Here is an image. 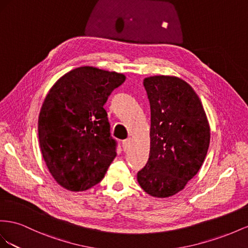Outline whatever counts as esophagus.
<instances>
[{
  "mask_svg": "<svg viewBox=\"0 0 248 248\" xmlns=\"http://www.w3.org/2000/svg\"><path fill=\"white\" fill-rule=\"evenodd\" d=\"M131 144H132V138H128V139L124 140V141H123V148H124V152L128 151L129 148H130V146H131Z\"/></svg>",
  "mask_w": 248,
  "mask_h": 248,
  "instance_id": "obj_1",
  "label": "esophagus"
}]
</instances>
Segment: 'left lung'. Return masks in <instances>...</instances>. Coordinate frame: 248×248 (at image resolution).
I'll list each match as a JSON object with an SVG mask.
<instances>
[{
    "mask_svg": "<svg viewBox=\"0 0 248 248\" xmlns=\"http://www.w3.org/2000/svg\"><path fill=\"white\" fill-rule=\"evenodd\" d=\"M151 105V148L137 173L140 187L169 197L199 172L210 144V125L199 95L184 80L153 76L143 80Z\"/></svg>",
    "mask_w": 248,
    "mask_h": 248,
    "instance_id": "left-lung-1",
    "label": "left lung"
}]
</instances>
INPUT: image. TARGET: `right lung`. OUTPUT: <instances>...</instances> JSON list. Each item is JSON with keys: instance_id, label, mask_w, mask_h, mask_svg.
Segmentation results:
<instances>
[{"instance_id": "obj_1", "label": "right lung", "mask_w": 248, "mask_h": 248, "mask_svg": "<svg viewBox=\"0 0 248 248\" xmlns=\"http://www.w3.org/2000/svg\"><path fill=\"white\" fill-rule=\"evenodd\" d=\"M125 76L93 66L70 70L54 84L38 117L42 157L55 181L69 191L100 183L116 157L104 105Z\"/></svg>"}]
</instances>
